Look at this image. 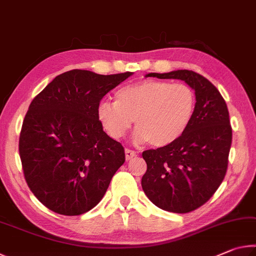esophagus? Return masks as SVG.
I'll use <instances>...</instances> for the list:
<instances>
[{
  "label": "esophagus",
  "mask_w": 256,
  "mask_h": 256,
  "mask_svg": "<svg viewBox=\"0 0 256 256\" xmlns=\"http://www.w3.org/2000/svg\"><path fill=\"white\" fill-rule=\"evenodd\" d=\"M136 151H133V150H131V149H128V148H126L125 149V158H126V160H130V159H132L133 157H136Z\"/></svg>",
  "instance_id": "obj_1"
}]
</instances>
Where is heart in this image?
<instances>
[{"label":"heart","mask_w":256,"mask_h":256,"mask_svg":"<svg viewBox=\"0 0 256 256\" xmlns=\"http://www.w3.org/2000/svg\"><path fill=\"white\" fill-rule=\"evenodd\" d=\"M115 102L104 100L97 118L108 136L123 138L134 120V141L149 142L156 148L170 146L188 130L196 110V92L185 84L142 80L120 88Z\"/></svg>","instance_id":"1"}]
</instances>
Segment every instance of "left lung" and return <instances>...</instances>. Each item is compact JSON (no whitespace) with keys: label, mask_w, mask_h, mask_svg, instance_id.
Segmentation results:
<instances>
[{"label":"left lung","mask_w":256,"mask_h":256,"mask_svg":"<svg viewBox=\"0 0 256 256\" xmlns=\"http://www.w3.org/2000/svg\"><path fill=\"white\" fill-rule=\"evenodd\" d=\"M146 76L183 80L196 92V110L183 136L170 146L142 152L146 196L160 209L188 214L209 201L226 175L232 138L228 108L218 89L194 71Z\"/></svg>","instance_id":"8db88e82"}]
</instances>
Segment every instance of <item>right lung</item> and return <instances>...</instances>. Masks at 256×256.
Returning <instances> with one entry per match:
<instances>
[{
    "label": "right lung",
    "instance_id": "obj_1",
    "mask_svg": "<svg viewBox=\"0 0 256 256\" xmlns=\"http://www.w3.org/2000/svg\"><path fill=\"white\" fill-rule=\"evenodd\" d=\"M132 72H64L30 104L19 138L24 180L50 210L80 216L96 206L125 162L124 148L104 132L97 107Z\"/></svg>",
    "mask_w": 256,
    "mask_h": 256
}]
</instances>
